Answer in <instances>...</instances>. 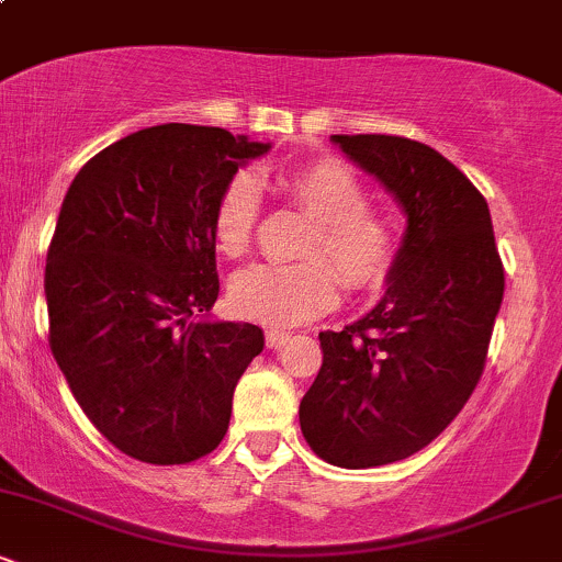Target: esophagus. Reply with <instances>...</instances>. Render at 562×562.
<instances>
[{"mask_svg": "<svg viewBox=\"0 0 562 562\" xmlns=\"http://www.w3.org/2000/svg\"><path fill=\"white\" fill-rule=\"evenodd\" d=\"M288 338H290V333H285V330H267V346L269 348H280Z\"/></svg>", "mask_w": 562, "mask_h": 562, "instance_id": "obj_1", "label": "esophagus"}]
</instances>
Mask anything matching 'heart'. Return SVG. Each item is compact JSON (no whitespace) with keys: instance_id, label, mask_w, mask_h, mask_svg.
<instances>
[{"instance_id":"obj_1","label":"heart","mask_w":562,"mask_h":562,"mask_svg":"<svg viewBox=\"0 0 562 562\" xmlns=\"http://www.w3.org/2000/svg\"><path fill=\"white\" fill-rule=\"evenodd\" d=\"M280 184L303 214L317 218V229L303 250L312 261L243 269L229 282V303L243 319L290 327L327 312L338 301L340 280L351 290L378 288L391 272L396 237L389 218L364 205L362 182L340 160H312L288 171ZM259 205V184L250 173L229 179L214 209V240L224 256L237 259L248 250ZM314 255L330 258L341 277Z\"/></svg>"}]
</instances>
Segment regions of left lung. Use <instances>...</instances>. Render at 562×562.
I'll return each instance as SVG.
<instances>
[{
	"mask_svg": "<svg viewBox=\"0 0 562 562\" xmlns=\"http://www.w3.org/2000/svg\"><path fill=\"white\" fill-rule=\"evenodd\" d=\"M402 205L385 293L340 333H319L303 438L330 465H389L428 447L479 385L505 293L492 214L473 182L423 142L333 134Z\"/></svg>",
	"mask_w": 562,
	"mask_h": 562,
	"instance_id": "1",
	"label": "left lung"
}]
</instances>
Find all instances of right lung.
<instances>
[{
	"label": "right lung",
	"mask_w": 562,
	"mask_h": 562,
	"mask_svg": "<svg viewBox=\"0 0 562 562\" xmlns=\"http://www.w3.org/2000/svg\"><path fill=\"white\" fill-rule=\"evenodd\" d=\"M269 150L218 126H150L68 187L44 269L49 348L94 428L134 460L184 465L214 451L237 380L263 351L261 327L209 312L216 200Z\"/></svg>",
	"instance_id": "obj_1"
}]
</instances>
